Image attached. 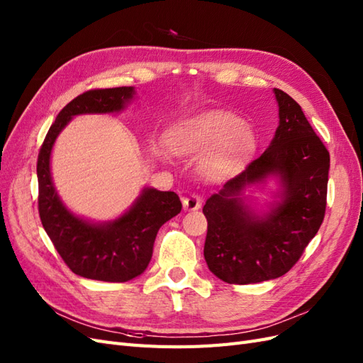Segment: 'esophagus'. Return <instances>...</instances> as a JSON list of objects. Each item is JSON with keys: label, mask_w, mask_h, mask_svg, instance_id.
<instances>
[{"label": "esophagus", "mask_w": 363, "mask_h": 363, "mask_svg": "<svg viewBox=\"0 0 363 363\" xmlns=\"http://www.w3.org/2000/svg\"><path fill=\"white\" fill-rule=\"evenodd\" d=\"M203 204V196L200 194H189L186 199L183 200V208L184 211H196L200 208Z\"/></svg>", "instance_id": "esophagus-1"}]
</instances>
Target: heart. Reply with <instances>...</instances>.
<instances>
[{"mask_svg":"<svg viewBox=\"0 0 363 363\" xmlns=\"http://www.w3.org/2000/svg\"><path fill=\"white\" fill-rule=\"evenodd\" d=\"M168 140L171 150L179 156L196 155L218 145L207 160L212 172L244 159L255 145V136L244 121L224 112H207L182 121L171 128ZM159 156H163L162 152Z\"/></svg>","mask_w":363,"mask_h":363,"instance_id":"obj_1","label":"heart"}]
</instances>
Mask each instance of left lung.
Masks as SVG:
<instances>
[{"instance_id":"8db88e82","label":"left lung","mask_w":363,"mask_h":363,"mask_svg":"<svg viewBox=\"0 0 363 363\" xmlns=\"http://www.w3.org/2000/svg\"><path fill=\"white\" fill-rule=\"evenodd\" d=\"M274 94L280 123L269 147L203 207L207 219L204 259L225 283L281 277L298 262L324 219L330 155L300 104L280 89ZM268 174L281 179V201L259 217L238 195Z\"/></svg>"}]
</instances>
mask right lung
<instances>
[{"instance_id": "right-lung-1", "label": "right lung", "mask_w": 363, "mask_h": 363, "mask_svg": "<svg viewBox=\"0 0 363 363\" xmlns=\"http://www.w3.org/2000/svg\"><path fill=\"white\" fill-rule=\"evenodd\" d=\"M131 86L92 89L65 106L50 127L38 156L39 216L68 268L84 279L123 283L140 276L152 256L159 228L182 211L175 192L145 188L139 199L115 221L94 224L75 216L60 201L50 171L51 150L56 138L72 116L113 113L133 98Z\"/></svg>"}]
</instances>
